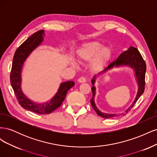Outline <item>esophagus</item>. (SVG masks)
<instances>
[{
  "instance_id": "esophagus-1",
  "label": "esophagus",
  "mask_w": 157,
  "mask_h": 157,
  "mask_svg": "<svg viewBox=\"0 0 157 157\" xmlns=\"http://www.w3.org/2000/svg\"><path fill=\"white\" fill-rule=\"evenodd\" d=\"M86 81V79L85 77H80L78 79V82L80 83H82V82H85Z\"/></svg>"
}]
</instances>
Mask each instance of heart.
<instances>
[{"instance_id": "obj_1", "label": "heart", "mask_w": 157, "mask_h": 157, "mask_svg": "<svg viewBox=\"0 0 157 157\" xmlns=\"http://www.w3.org/2000/svg\"><path fill=\"white\" fill-rule=\"evenodd\" d=\"M111 55L109 47L103 46L99 42H89L84 44L78 50L77 56L82 62L90 61L92 68L95 71L100 70L107 62ZM71 64L75 66V63L71 61Z\"/></svg>"}]
</instances>
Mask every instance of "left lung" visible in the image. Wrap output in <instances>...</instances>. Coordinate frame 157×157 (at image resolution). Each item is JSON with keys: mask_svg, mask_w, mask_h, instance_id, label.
Returning <instances> with one entry per match:
<instances>
[{"mask_svg": "<svg viewBox=\"0 0 157 157\" xmlns=\"http://www.w3.org/2000/svg\"><path fill=\"white\" fill-rule=\"evenodd\" d=\"M122 66H128V67H130L134 69L135 72L136 81L137 82V85H138V90H137L134 101H133L132 105L126 109L125 112L124 113H122V115H125V114L128 113V111H130V109L135 105V103L137 102V100H138V99L140 98L141 95L143 94L145 90L146 64L138 50L134 48V47L130 46L128 50L122 52V53L118 57L115 61H114L113 62L111 63L108 65L107 67H106L103 71H101V73H99L98 75L102 74L114 67H122ZM96 75H95L92 79V84L93 85V86L92 88V98L90 99V103H91L92 107H93L95 111L96 112L98 115L103 118H109L119 116L120 114L117 115V114H109L105 113H102L99 111L98 108L96 107V103H95L94 101L95 95H96V87L94 86V84L95 82H96Z\"/></svg>", "mask_w": 157, "mask_h": 157, "instance_id": "8db88e82", "label": "left lung"}]
</instances>
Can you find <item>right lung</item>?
Instances as JSON below:
<instances>
[{
	"instance_id": "obj_1",
	"label": "right lung",
	"mask_w": 157,
	"mask_h": 157,
	"mask_svg": "<svg viewBox=\"0 0 157 157\" xmlns=\"http://www.w3.org/2000/svg\"><path fill=\"white\" fill-rule=\"evenodd\" d=\"M44 30L37 31L18 47L13 56L10 73V83L20 105L28 111L41 115L50 114L60 107L69 90L75 85L73 81L61 83L55 96L49 101L43 103L33 101L23 94L21 88V69L23 63L31 52L40 45L44 40Z\"/></svg>"
}]
</instances>
